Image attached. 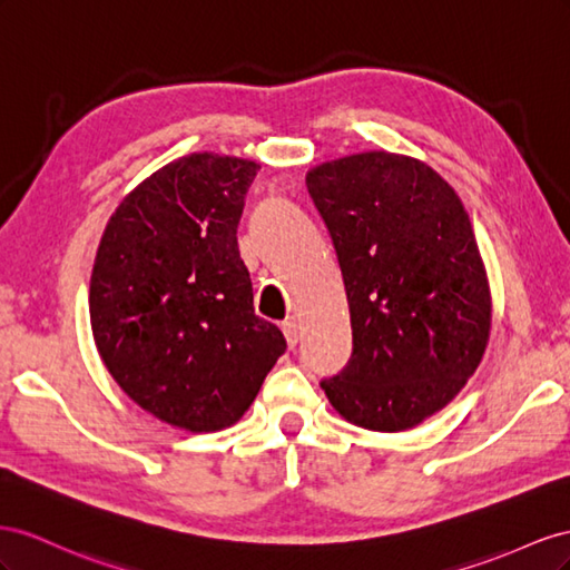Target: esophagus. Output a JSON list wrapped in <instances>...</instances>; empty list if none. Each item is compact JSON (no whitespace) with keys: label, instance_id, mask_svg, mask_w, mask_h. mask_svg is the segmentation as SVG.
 Listing matches in <instances>:
<instances>
[{"label":"esophagus","instance_id":"1","mask_svg":"<svg viewBox=\"0 0 570 570\" xmlns=\"http://www.w3.org/2000/svg\"><path fill=\"white\" fill-rule=\"evenodd\" d=\"M282 332H284V336L288 341V346H296L298 344L301 332H298V322L294 317H288V320L282 322Z\"/></svg>","mask_w":570,"mask_h":570}]
</instances>
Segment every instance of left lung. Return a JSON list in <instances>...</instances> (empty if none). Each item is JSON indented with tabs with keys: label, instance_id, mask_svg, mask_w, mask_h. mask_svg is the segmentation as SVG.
Returning <instances> with one entry per match:
<instances>
[{
	"label": "left lung",
	"instance_id": "1",
	"mask_svg": "<svg viewBox=\"0 0 570 570\" xmlns=\"http://www.w3.org/2000/svg\"><path fill=\"white\" fill-rule=\"evenodd\" d=\"M344 274L353 353L320 384L341 417L401 432L442 411L478 370L490 284L461 198L425 161L361 153L307 171Z\"/></svg>",
	"mask_w": 570,
	"mask_h": 570
}]
</instances>
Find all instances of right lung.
I'll use <instances>...</instances> for the list:
<instances>
[{"label": "right lung", "instance_id": "right-lung-1", "mask_svg": "<svg viewBox=\"0 0 570 570\" xmlns=\"http://www.w3.org/2000/svg\"><path fill=\"white\" fill-rule=\"evenodd\" d=\"M259 165L193 153L111 215L90 276V324L109 375L142 411L188 432L232 428L286 338L253 307L236 229Z\"/></svg>", "mask_w": 570, "mask_h": 570}]
</instances>
